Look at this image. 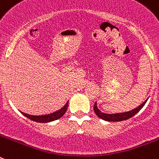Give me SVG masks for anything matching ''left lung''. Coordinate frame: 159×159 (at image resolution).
Instances as JSON below:
<instances>
[{"label":"left lung","instance_id":"left-lung-1","mask_svg":"<svg viewBox=\"0 0 159 159\" xmlns=\"http://www.w3.org/2000/svg\"><path fill=\"white\" fill-rule=\"evenodd\" d=\"M147 99H146L144 102L142 103L140 106H139L138 107L134 108L133 110L127 112H123V113H116V114H107L104 112H102L99 110L98 107H97L96 102H95V105H94V111L96 114V116H98L100 119H103L105 121L108 122H119L123 121V120H126V119H128L130 118H131L132 116H134V115L138 113L141 110L142 108L143 107V106L146 104Z\"/></svg>","mask_w":159,"mask_h":159}]
</instances>
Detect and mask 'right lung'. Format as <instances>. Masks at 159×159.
<instances>
[{
	"mask_svg": "<svg viewBox=\"0 0 159 159\" xmlns=\"http://www.w3.org/2000/svg\"><path fill=\"white\" fill-rule=\"evenodd\" d=\"M67 106H68V102H67L64 107H62L60 110L57 111L56 112H53L52 114H48V115H45V116H31L29 114L24 113V112L20 111L25 117H27L28 119H31L32 121L38 122V123H49V122H52L57 120V119H60L65 114L66 111L67 109Z\"/></svg>",
	"mask_w": 159,
	"mask_h": 159,
	"instance_id": "add662e5",
	"label": "right lung"
}]
</instances>
